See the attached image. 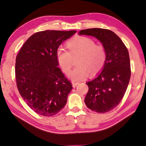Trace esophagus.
Wrapping results in <instances>:
<instances>
[{"mask_svg":"<svg viewBox=\"0 0 146 146\" xmlns=\"http://www.w3.org/2000/svg\"><path fill=\"white\" fill-rule=\"evenodd\" d=\"M78 82H72V86H73V88H75V87H76V86H77L78 84Z\"/></svg>","mask_w":146,"mask_h":146,"instance_id":"34e87169","label":"esophagus"}]
</instances>
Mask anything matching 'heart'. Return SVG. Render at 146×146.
<instances>
[{
    "label": "heart",
    "mask_w": 146,
    "mask_h": 146,
    "mask_svg": "<svg viewBox=\"0 0 146 146\" xmlns=\"http://www.w3.org/2000/svg\"><path fill=\"white\" fill-rule=\"evenodd\" d=\"M68 51L58 49L56 57L59 66L65 73L70 72L73 59L76 58V67L68 74L73 82L82 80L88 77L97 75L105 65L106 51L102 46L96 45L92 39L86 36H77L66 44Z\"/></svg>",
    "instance_id": "1"
}]
</instances>
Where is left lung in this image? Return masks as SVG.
<instances>
[{
  "instance_id": "obj_1",
  "label": "left lung",
  "mask_w": 146,
  "mask_h": 146,
  "mask_svg": "<svg viewBox=\"0 0 146 146\" xmlns=\"http://www.w3.org/2000/svg\"><path fill=\"white\" fill-rule=\"evenodd\" d=\"M78 35L95 37L106 51L107 57L102 72L86 82L89 90L84 102L94 111L108 112L120 102L129 84L131 68L127 49L117 35L109 29H82Z\"/></svg>"
}]
</instances>
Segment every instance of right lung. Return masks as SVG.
<instances>
[{"mask_svg": "<svg viewBox=\"0 0 146 146\" xmlns=\"http://www.w3.org/2000/svg\"><path fill=\"white\" fill-rule=\"evenodd\" d=\"M76 31L46 30L31 35L17 56L15 76L20 95L37 114L50 117L60 111L72 85L59 68V46Z\"/></svg>", "mask_w": 146, "mask_h": 146, "instance_id": "1", "label": "right lung"}]
</instances>
